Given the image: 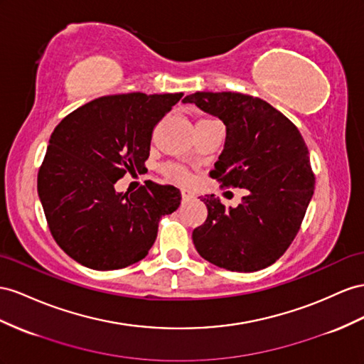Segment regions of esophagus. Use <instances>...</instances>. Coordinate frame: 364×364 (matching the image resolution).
<instances>
[{
  "instance_id": "obj_1",
  "label": "esophagus",
  "mask_w": 364,
  "mask_h": 364,
  "mask_svg": "<svg viewBox=\"0 0 364 364\" xmlns=\"http://www.w3.org/2000/svg\"><path fill=\"white\" fill-rule=\"evenodd\" d=\"M182 200L183 202H186V200H190L191 198H193V193L191 191H188V190H182Z\"/></svg>"
}]
</instances>
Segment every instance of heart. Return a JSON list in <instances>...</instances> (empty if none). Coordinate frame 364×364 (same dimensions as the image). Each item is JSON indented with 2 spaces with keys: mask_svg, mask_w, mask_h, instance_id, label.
Segmentation results:
<instances>
[{
  "mask_svg": "<svg viewBox=\"0 0 364 364\" xmlns=\"http://www.w3.org/2000/svg\"><path fill=\"white\" fill-rule=\"evenodd\" d=\"M165 173L168 174L171 179L178 181V182H185V181H188V176H186V173H185L183 170L178 168V166H166Z\"/></svg>",
  "mask_w": 364,
  "mask_h": 364,
  "instance_id": "obj_1",
  "label": "heart"
}]
</instances>
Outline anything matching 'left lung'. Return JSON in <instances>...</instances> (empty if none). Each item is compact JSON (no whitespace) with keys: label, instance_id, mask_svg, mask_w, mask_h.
Wrapping results in <instances>:
<instances>
[{"label":"left lung","instance_id":"obj_1","mask_svg":"<svg viewBox=\"0 0 364 364\" xmlns=\"http://www.w3.org/2000/svg\"><path fill=\"white\" fill-rule=\"evenodd\" d=\"M183 104L219 117L227 129L211 178L248 191L235 208H225L214 194L202 198L208 215L193 231L196 250L228 271L269 267L289 248L312 199L316 178L306 144L287 116L259 97L198 92Z\"/></svg>","mask_w":364,"mask_h":364}]
</instances>
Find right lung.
Listing matches in <instances>:
<instances>
[{
    "instance_id": "obj_1",
    "label": "right lung",
    "mask_w": 364,
    "mask_h": 364,
    "mask_svg": "<svg viewBox=\"0 0 364 364\" xmlns=\"http://www.w3.org/2000/svg\"><path fill=\"white\" fill-rule=\"evenodd\" d=\"M183 93L102 96L56 125L38 173V196L48 228L73 260L97 271L142 260L162 215L181 205L173 185L145 182L117 193L125 173L142 171L154 127Z\"/></svg>"
}]
</instances>
